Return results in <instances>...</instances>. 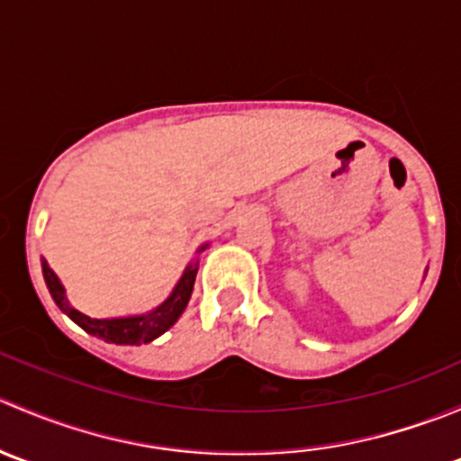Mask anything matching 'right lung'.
<instances>
[{"mask_svg": "<svg viewBox=\"0 0 461 461\" xmlns=\"http://www.w3.org/2000/svg\"><path fill=\"white\" fill-rule=\"evenodd\" d=\"M207 245H203L198 252ZM41 272H44L46 287H49L50 296L58 303V308L67 314L68 319L76 321L82 330L93 337L102 339L106 343H118V346H140V343H149L153 339L160 337L162 332L171 328V325L178 321L180 314L185 312L189 303V296H192L194 281H196L198 272V260H192V263L185 267L183 276L176 283L174 292L169 294V299L165 303H160L158 308H153L151 312L138 314V317H120V319H91L86 314H82L80 310L73 308L67 299V292H64V285L59 283V278L55 276L53 269L49 267L46 260H41Z\"/></svg>", "mask_w": 461, "mask_h": 461, "instance_id": "add662e5", "label": "right lung"}]
</instances>
